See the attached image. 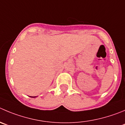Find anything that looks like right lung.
Segmentation results:
<instances>
[{"mask_svg":"<svg viewBox=\"0 0 125 125\" xmlns=\"http://www.w3.org/2000/svg\"><path fill=\"white\" fill-rule=\"evenodd\" d=\"M30 97H36L37 96H34V97H33V96H30Z\"/></svg>","mask_w":125,"mask_h":125,"instance_id":"right-lung-1","label":"right lung"}]
</instances>
